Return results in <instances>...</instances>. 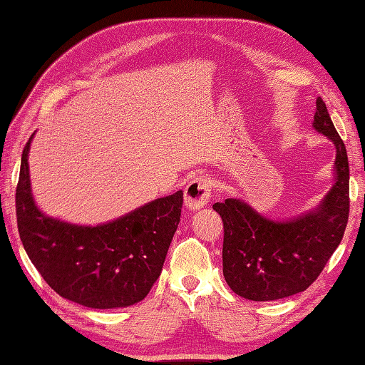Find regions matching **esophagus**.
<instances>
[{
    "instance_id": "obj_1",
    "label": "esophagus",
    "mask_w": 365,
    "mask_h": 365,
    "mask_svg": "<svg viewBox=\"0 0 365 365\" xmlns=\"http://www.w3.org/2000/svg\"><path fill=\"white\" fill-rule=\"evenodd\" d=\"M212 195V185L204 177H197L190 180L185 188V205L190 210H197L209 202Z\"/></svg>"
}]
</instances>
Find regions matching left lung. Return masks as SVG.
Segmentation results:
<instances>
[{
    "label": "left lung",
    "mask_w": 365,
    "mask_h": 365,
    "mask_svg": "<svg viewBox=\"0 0 365 365\" xmlns=\"http://www.w3.org/2000/svg\"><path fill=\"white\" fill-rule=\"evenodd\" d=\"M313 125L335 143V183L319 207L289 222H274L240 200L212 207L223 222V276L235 294L271 302L307 290L341 242L349 215V165L346 148L316 101Z\"/></svg>",
    "instance_id": "left-lung-1"
}]
</instances>
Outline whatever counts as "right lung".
<instances>
[{
  "instance_id": "1",
  "label": "right lung",
  "mask_w": 365,
  "mask_h": 365,
  "mask_svg": "<svg viewBox=\"0 0 365 365\" xmlns=\"http://www.w3.org/2000/svg\"><path fill=\"white\" fill-rule=\"evenodd\" d=\"M30 142L31 137L22 151L16 215L24 249L43 279L61 297L88 308H123L143 300L161 274L180 222L182 191L101 227L54 220L33 202Z\"/></svg>"
}]
</instances>
